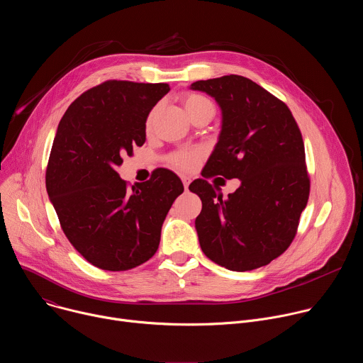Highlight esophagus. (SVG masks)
Returning <instances> with one entry per match:
<instances>
[{
  "mask_svg": "<svg viewBox=\"0 0 363 363\" xmlns=\"http://www.w3.org/2000/svg\"><path fill=\"white\" fill-rule=\"evenodd\" d=\"M182 184H184V188H185V191H186V189H188V185H189V178L182 177Z\"/></svg>",
  "mask_w": 363,
  "mask_h": 363,
  "instance_id": "34e87169",
  "label": "esophagus"
}]
</instances>
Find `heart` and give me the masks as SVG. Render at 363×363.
<instances>
[{"label":"heart","instance_id":"heart-1","mask_svg":"<svg viewBox=\"0 0 363 363\" xmlns=\"http://www.w3.org/2000/svg\"><path fill=\"white\" fill-rule=\"evenodd\" d=\"M184 108L188 113V116H191L194 112L202 109V108H214L213 103L199 94H188L184 99ZM152 123V115L147 118L146 126L150 128ZM202 158V152L198 149H192V150H179L177 153H174L171 157V164L174 167H177L178 169H184V171H192L198 162Z\"/></svg>","mask_w":363,"mask_h":363}]
</instances>
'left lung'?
<instances>
[{
  "label": "left lung",
  "mask_w": 363,
  "mask_h": 363,
  "mask_svg": "<svg viewBox=\"0 0 363 363\" xmlns=\"http://www.w3.org/2000/svg\"><path fill=\"white\" fill-rule=\"evenodd\" d=\"M189 89L214 97L221 109V132L202 177L241 182L227 198L205 179L189 185L202 201L195 220L201 250L233 272L267 266L291 244L308 199L300 129L281 100L247 77L199 80Z\"/></svg>",
  "instance_id": "8db88e82"
}]
</instances>
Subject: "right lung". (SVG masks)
Returning a JSON list of instances; mask_svg holds the SVG:
<instances>
[{"label":"right lung","mask_w":363,"mask_h":363,"mask_svg":"<svg viewBox=\"0 0 363 363\" xmlns=\"http://www.w3.org/2000/svg\"><path fill=\"white\" fill-rule=\"evenodd\" d=\"M167 83L109 80L79 96L62 118L45 172L48 198L72 245L109 272L140 266L157 252L181 179L168 169L128 188L116 172L146 139V119Z\"/></svg>","instance_id":"1"}]
</instances>
